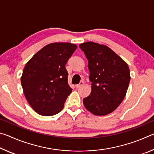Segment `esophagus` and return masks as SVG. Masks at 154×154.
<instances>
[{
    "instance_id": "esophagus-1",
    "label": "esophagus",
    "mask_w": 154,
    "mask_h": 154,
    "mask_svg": "<svg viewBox=\"0 0 154 154\" xmlns=\"http://www.w3.org/2000/svg\"><path fill=\"white\" fill-rule=\"evenodd\" d=\"M83 83H84V82H81L79 83V84H78V85H76V88H81V87H82V85H83Z\"/></svg>"
}]
</instances>
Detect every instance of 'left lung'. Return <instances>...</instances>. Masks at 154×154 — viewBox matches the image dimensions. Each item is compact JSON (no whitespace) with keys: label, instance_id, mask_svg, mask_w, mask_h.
Wrapping results in <instances>:
<instances>
[{"label":"left lung","instance_id":"8db88e82","mask_svg":"<svg viewBox=\"0 0 154 154\" xmlns=\"http://www.w3.org/2000/svg\"><path fill=\"white\" fill-rule=\"evenodd\" d=\"M88 61L92 92L83 105L95 116H106L123 101L130 81L127 63L105 45L85 42L79 45Z\"/></svg>","mask_w":154,"mask_h":154}]
</instances>
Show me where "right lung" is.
Segmentation results:
<instances>
[{
  "label": "right lung",
  "mask_w": 154,
  "mask_h": 154,
  "mask_svg": "<svg viewBox=\"0 0 154 154\" xmlns=\"http://www.w3.org/2000/svg\"><path fill=\"white\" fill-rule=\"evenodd\" d=\"M77 48L69 43L48 44L26 64L21 83L27 101L38 114L54 116L64 108L72 92L65 65Z\"/></svg>",
  "instance_id": "add662e5"
}]
</instances>
